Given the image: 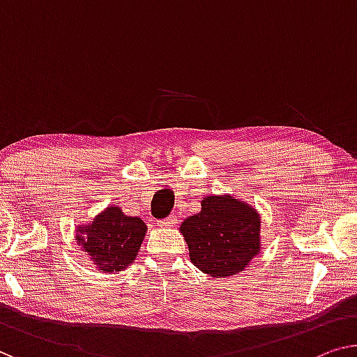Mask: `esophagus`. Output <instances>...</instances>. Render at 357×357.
Returning a JSON list of instances; mask_svg holds the SVG:
<instances>
[{
  "label": "esophagus",
  "instance_id": "1",
  "mask_svg": "<svg viewBox=\"0 0 357 357\" xmlns=\"http://www.w3.org/2000/svg\"><path fill=\"white\" fill-rule=\"evenodd\" d=\"M178 222V218H176V215H172V216H168L167 220H162V221H158V225L160 226H174Z\"/></svg>",
  "mask_w": 357,
  "mask_h": 357
}]
</instances>
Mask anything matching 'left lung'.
<instances>
[{
  "mask_svg": "<svg viewBox=\"0 0 357 357\" xmlns=\"http://www.w3.org/2000/svg\"><path fill=\"white\" fill-rule=\"evenodd\" d=\"M189 247V258L211 278H229L261 252L258 211L232 195H208L202 210L185 218L179 227Z\"/></svg>",
  "mask_w": 357,
  "mask_h": 357,
  "instance_id": "left-lung-1",
  "label": "left lung"
}]
</instances>
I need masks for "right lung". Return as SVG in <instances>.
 <instances>
[{
    "label": "right lung",
    "instance_id": "add662e5",
    "mask_svg": "<svg viewBox=\"0 0 357 357\" xmlns=\"http://www.w3.org/2000/svg\"><path fill=\"white\" fill-rule=\"evenodd\" d=\"M147 226L137 216H126L110 205L88 225L78 226L77 242L100 273H119L137 257Z\"/></svg>",
    "mask_w": 357,
    "mask_h": 357
}]
</instances>
